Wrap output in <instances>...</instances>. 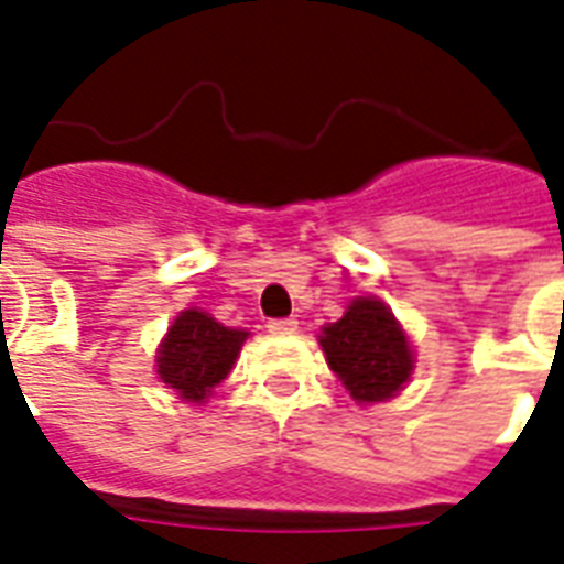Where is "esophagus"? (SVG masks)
<instances>
[{"label":"esophagus","mask_w":564,"mask_h":564,"mask_svg":"<svg viewBox=\"0 0 564 564\" xmlns=\"http://www.w3.org/2000/svg\"><path fill=\"white\" fill-rule=\"evenodd\" d=\"M268 329L270 332H294L296 329V321L294 317H273V321H268Z\"/></svg>","instance_id":"1"}]
</instances>
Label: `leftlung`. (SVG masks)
<instances>
[{
    "label": "left lung",
    "instance_id": "1",
    "mask_svg": "<svg viewBox=\"0 0 564 564\" xmlns=\"http://www.w3.org/2000/svg\"><path fill=\"white\" fill-rule=\"evenodd\" d=\"M329 368L359 403L394 397L412 373V350L394 314L370 296H361L321 335Z\"/></svg>",
    "mask_w": 564,
    "mask_h": 564
}]
</instances>
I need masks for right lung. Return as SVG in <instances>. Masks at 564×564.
Listing matches in <instances>:
<instances>
[{"mask_svg": "<svg viewBox=\"0 0 564 564\" xmlns=\"http://www.w3.org/2000/svg\"><path fill=\"white\" fill-rule=\"evenodd\" d=\"M247 332L229 329L205 312H182L159 352V377L178 397L203 403L232 370Z\"/></svg>", "mask_w": 564, "mask_h": 564, "instance_id": "right-lung-1", "label": "right lung"}]
</instances>
